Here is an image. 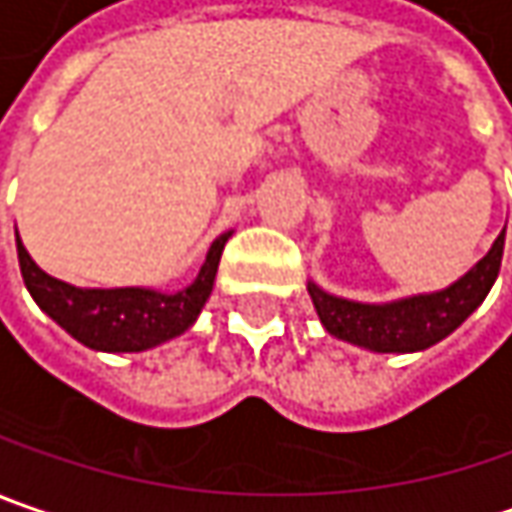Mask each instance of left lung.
I'll return each mask as SVG.
<instances>
[{
    "label": "left lung",
    "instance_id": "8db88e82",
    "mask_svg": "<svg viewBox=\"0 0 512 512\" xmlns=\"http://www.w3.org/2000/svg\"><path fill=\"white\" fill-rule=\"evenodd\" d=\"M501 255H504V232L496 237L490 252L456 283L438 292L410 295L387 303L338 298L323 292L315 280H309L306 289L323 329L338 341L361 346L369 352H421L444 341L450 332H456L484 303L499 278Z\"/></svg>",
    "mask_w": 512,
    "mask_h": 512
}]
</instances>
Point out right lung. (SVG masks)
<instances>
[{
  "mask_svg": "<svg viewBox=\"0 0 512 512\" xmlns=\"http://www.w3.org/2000/svg\"><path fill=\"white\" fill-rule=\"evenodd\" d=\"M232 232L220 234L203 260L197 278L186 289L160 292L148 286L82 289L51 278L34 263L16 232V255L22 280L36 306L71 338L97 352H145L183 335L212 295L220 255Z\"/></svg>",
  "mask_w": 512,
  "mask_h": 512,
  "instance_id": "add662e5",
  "label": "right lung"
}]
</instances>
